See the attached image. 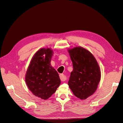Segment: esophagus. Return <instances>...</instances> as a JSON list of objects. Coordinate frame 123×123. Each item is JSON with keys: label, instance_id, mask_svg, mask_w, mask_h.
<instances>
[{"label": "esophagus", "instance_id": "34e87169", "mask_svg": "<svg viewBox=\"0 0 123 123\" xmlns=\"http://www.w3.org/2000/svg\"><path fill=\"white\" fill-rule=\"evenodd\" d=\"M60 78L61 81H65L66 80V77L64 74H60Z\"/></svg>", "mask_w": 123, "mask_h": 123}]
</instances>
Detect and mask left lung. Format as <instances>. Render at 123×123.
Segmentation results:
<instances>
[{"label": "left lung", "mask_w": 123, "mask_h": 123, "mask_svg": "<svg viewBox=\"0 0 123 123\" xmlns=\"http://www.w3.org/2000/svg\"><path fill=\"white\" fill-rule=\"evenodd\" d=\"M73 70L68 84L75 96L84 100L97 89L101 79L100 67L90 52L81 47L68 50Z\"/></svg>", "instance_id": "obj_1"}]
</instances>
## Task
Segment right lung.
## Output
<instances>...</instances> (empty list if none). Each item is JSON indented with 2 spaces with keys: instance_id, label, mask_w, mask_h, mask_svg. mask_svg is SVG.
Wrapping results in <instances>:
<instances>
[{
  "instance_id": "right-lung-1",
  "label": "right lung",
  "mask_w": 123,
  "mask_h": 123,
  "mask_svg": "<svg viewBox=\"0 0 123 123\" xmlns=\"http://www.w3.org/2000/svg\"><path fill=\"white\" fill-rule=\"evenodd\" d=\"M53 51L41 49L31 59L25 75V82L35 96L46 100L56 92L61 81L59 74L50 64Z\"/></svg>"
}]
</instances>
